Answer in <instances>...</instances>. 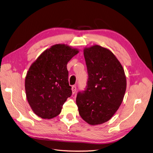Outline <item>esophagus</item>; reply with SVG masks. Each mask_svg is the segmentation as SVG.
<instances>
[{"mask_svg": "<svg viewBox=\"0 0 153 153\" xmlns=\"http://www.w3.org/2000/svg\"><path fill=\"white\" fill-rule=\"evenodd\" d=\"M71 90H72V94H75L76 91V86H75V85L72 86V87H71Z\"/></svg>", "mask_w": 153, "mask_h": 153, "instance_id": "esophagus-1", "label": "esophagus"}]
</instances>
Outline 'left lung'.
<instances>
[{
    "instance_id": "8db88e82",
    "label": "left lung",
    "mask_w": 153,
    "mask_h": 153,
    "mask_svg": "<svg viewBox=\"0 0 153 153\" xmlns=\"http://www.w3.org/2000/svg\"><path fill=\"white\" fill-rule=\"evenodd\" d=\"M87 85L76 103L81 117L91 125L106 123L121 106L126 89L124 68L111 51L98 45L84 49Z\"/></svg>"
}]
</instances>
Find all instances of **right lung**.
Here are the masks:
<instances>
[{"label": "right lung", "mask_w": 153, "mask_h": 153, "mask_svg": "<svg viewBox=\"0 0 153 153\" xmlns=\"http://www.w3.org/2000/svg\"><path fill=\"white\" fill-rule=\"evenodd\" d=\"M78 52L79 50L67 45L56 44L45 50L31 64L25 80L26 97L39 117L57 116L71 96L67 64Z\"/></svg>", "instance_id": "right-lung-1"}]
</instances>
